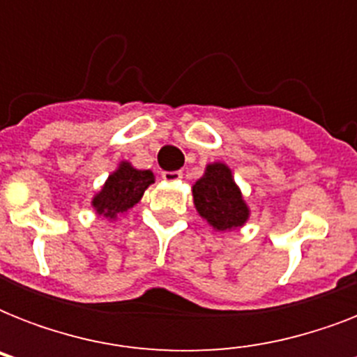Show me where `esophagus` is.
I'll return each instance as SVG.
<instances>
[{"label":"esophagus","mask_w":357,"mask_h":357,"mask_svg":"<svg viewBox=\"0 0 357 357\" xmlns=\"http://www.w3.org/2000/svg\"><path fill=\"white\" fill-rule=\"evenodd\" d=\"M183 178V172L181 170H174V172H162V179H167V181H179V179Z\"/></svg>","instance_id":"34e87169"}]
</instances>
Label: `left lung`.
<instances>
[{"mask_svg": "<svg viewBox=\"0 0 357 357\" xmlns=\"http://www.w3.org/2000/svg\"><path fill=\"white\" fill-rule=\"evenodd\" d=\"M196 211L218 231H228L248 220V206L224 162L207 165L204 178L192 185Z\"/></svg>", "mask_w": 357, "mask_h": 357, "instance_id": "1", "label": "left lung"}]
</instances>
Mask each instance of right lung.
<instances>
[{
	"instance_id": "1",
	"label": "right lung",
	"mask_w": 357,
	"mask_h": 357,
	"mask_svg": "<svg viewBox=\"0 0 357 357\" xmlns=\"http://www.w3.org/2000/svg\"><path fill=\"white\" fill-rule=\"evenodd\" d=\"M155 181L150 170H137L123 161L116 172L109 176L102 190L94 196L92 206L98 215L105 218H116V215L139 204L144 190Z\"/></svg>"
}]
</instances>
